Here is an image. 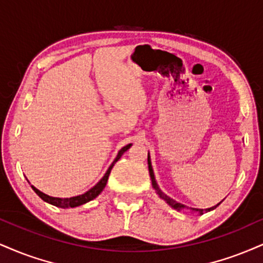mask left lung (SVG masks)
Masks as SVG:
<instances>
[{
	"label": "left lung",
	"instance_id": "left-lung-1",
	"mask_svg": "<svg viewBox=\"0 0 263 263\" xmlns=\"http://www.w3.org/2000/svg\"><path fill=\"white\" fill-rule=\"evenodd\" d=\"M148 169H149V175H151V179H152V185H153V187L157 190V192H158V194H159L160 197L164 198V200H165V201L167 202V203L172 205V207L176 208V210L180 211V210H181V208H185V205H183V204L178 203V202H176V201H174V200H172V198H170V197H167V196L162 194V191H160L159 187H158V185H157V182H156V179H154V174H153V169H152V165H151L149 156H148ZM217 205H218V204H217ZM217 205H216V207H217ZM216 207L208 208V210H197V208H192V211H196V212H198V213H200V214H203L204 212H210V211H212V210H214V208H216Z\"/></svg>",
	"mask_w": 263,
	"mask_h": 263
}]
</instances>
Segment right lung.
I'll return each instance as SVG.
<instances>
[{
  "instance_id": "right-lung-1",
  "label": "right lung",
  "mask_w": 263,
  "mask_h": 263,
  "mask_svg": "<svg viewBox=\"0 0 263 263\" xmlns=\"http://www.w3.org/2000/svg\"><path fill=\"white\" fill-rule=\"evenodd\" d=\"M131 147V144H127L126 147H123L121 151L119 152L118 157H116V159L114 160V163L110 165L109 169H107V172L105 175H104V178L100 180L99 182L97 183L96 186H94L93 189H90L89 191H87L85 194L83 195H80V196H76V197H69V198H58V197H51V196H47L45 194H43V192L39 191V190L34 187V186H31V189L35 191V194L39 196L43 201L47 202V203L52 204V205H56V207H60V208H73V207H78V205L81 204H84L87 203V202H89L93 200V198H96L98 195L100 194L101 191H103L104 187L106 186V182H107V179H109V175H110V172H111L114 164H115L118 160L121 158V156L123 153H125L126 151L128 149V148Z\"/></svg>"
}]
</instances>
